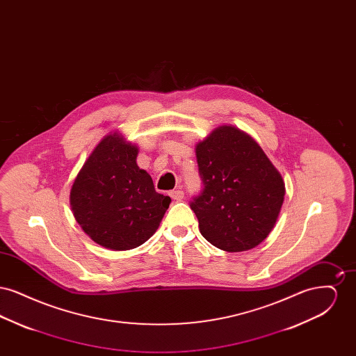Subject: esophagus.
<instances>
[{"instance_id":"34e87169","label":"esophagus","mask_w":356,"mask_h":356,"mask_svg":"<svg viewBox=\"0 0 356 356\" xmlns=\"http://www.w3.org/2000/svg\"><path fill=\"white\" fill-rule=\"evenodd\" d=\"M170 196L173 199V200H176V202H181V200L184 199V192H183V191H180V189L170 191Z\"/></svg>"}]
</instances>
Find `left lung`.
Returning <instances> with one entry per match:
<instances>
[{"mask_svg": "<svg viewBox=\"0 0 356 356\" xmlns=\"http://www.w3.org/2000/svg\"><path fill=\"white\" fill-rule=\"evenodd\" d=\"M203 191L191 208L205 240L227 252L259 245L277 220L286 186L260 145L221 125L196 145Z\"/></svg>", "mask_w": 356, "mask_h": 356, "instance_id": "obj_1", "label": "left lung"}]
</instances>
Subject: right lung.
<instances>
[{"instance_id": "1", "label": "right lung", "mask_w": 356, "mask_h": 356, "mask_svg": "<svg viewBox=\"0 0 356 356\" xmlns=\"http://www.w3.org/2000/svg\"><path fill=\"white\" fill-rule=\"evenodd\" d=\"M138 148L122 136H105L70 189L76 221L93 241L113 251L141 245L156 232L170 204L136 163Z\"/></svg>"}]
</instances>
